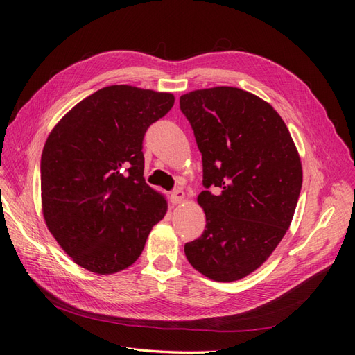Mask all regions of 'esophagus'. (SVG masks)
<instances>
[{
	"instance_id": "obj_1",
	"label": "esophagus",
	"mask_w": 355,
	"mask_h": 355,
	"mask_svg": "<svg viewBox=\"0 0 355 355\" xmlns=\"http://www.w3.org/2000/svg\"><path fill=\"white\" fill-rule=\"evenodd\" d=\"M184 200H185V192L182 189H176L171 192V202L173 204H180Z\"/></svg>"
}]
</instances>
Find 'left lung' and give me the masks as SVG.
Listing matches in <instances>:
<instances>
[{
  "label": "left lung",
  "mask_w": 355,
  "mask_h": 355,
  "mask_svg": "<svg viewBox=\"0 0 355 355\" xmlns=\"http://www.w3.org/2000/svg\"><path fill=\"white\" fill-rule=\"evenodd\" d=\"M180 111L202 155L206 213L201 237L185 244L189 263L214 282L256 271L292 223L302 188V164L283 118L256 94L237 87L180 96Z\"/></svg>",
  "instance_id": "1"
}]
</instances>
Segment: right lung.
<instances>
[{"label": "right lung", "mask_w": 355, "mask_h": 355, "mask_svg": "<svg viewBox=\"0 0 355 355\" xmlns=\"http://www.w3.org/2000/svg\"><path fill=\"white\" fill-rule=\"evenodd\" d=\"M171 93L108 85L83 99L50 132L41 155V207L53 237L87 271L133 265L167 201L144 178L148 127Z\"/></svg>", "instance_id": "add662e5"}]
</instances>
